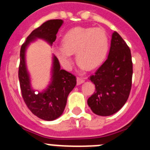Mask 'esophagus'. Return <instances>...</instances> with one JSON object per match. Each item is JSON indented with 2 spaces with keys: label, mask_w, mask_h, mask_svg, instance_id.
Listing matches in <instances>:
<instances>
[{
  "label": "esophagus",
  "mask_w": 150,
  "mask_h": 150,
  "mask_svg": "<svg viewBox=\"0 0 150 150\" xmlns=\"http://www.w3.org/2000/svg\"><path fill=\"white\" fill-rule=\"evenodd\" d=\"M84 81H85V80H84L82 78H80V77L77 78V85L78 86H79V85H81V84L84 83Z\"/></svg>",
  "instance_id": "34e87169"
}]
</instances>
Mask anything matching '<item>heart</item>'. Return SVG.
<instances>
[{
	"instance_id": "obj_1",
	"label": "heart",
	"mask_w": 150,
	"mask_h": 150,
	"mask_svg": "<svg viewBox=\"0 0 150 150\" xmlns=\"http://www.w3.org/2000/svg\"><path fill=\"white\" fill-rule=\"evenodd\" d=\"M109 47V38L103 28L77 27L64 35L62 46L56 47L55 54L66 69H70L75 52L81 69H94L104 62Z\"/></svg>"
}]
</instances>
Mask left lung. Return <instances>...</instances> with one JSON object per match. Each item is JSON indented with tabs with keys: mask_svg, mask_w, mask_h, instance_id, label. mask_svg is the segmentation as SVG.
I'll use <instances>...</instances> for the list:
<instances>
[{
	"mask_svg": "<svg viewBox=\"0 0 150 150\" xmlns=\"http://www.w3.org/2000/svg\"><path fill=\"white\" fill-rule=\"evenodd\" d=\"M132 77L129 47L114 31L106 61L88 79L96 86L94 94L87 102L92 112L101 116H109L120 110L129 96Z\"/></svg>",
	"mask_w": 150,
	"mask_h": 150,
	"instance_id": "1",
	"label": "left lung"
}]
</instances>
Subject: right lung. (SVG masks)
Instances as JSON below:
<instances>
[{
    "mask_svg": "<svg viewBox=\"0 0 150 150\" xmlns=\"http://www.w3.org/2000/svg\"><path fill=\"white\" fill-rule=\"evenodd\" d=\"M63 22L61 19L47 21L28 35L21 47L18 78L22 97L31 112L46 121H53L62 115L68 96L76 86V79L72 74L61 69L59 61L53 54L49 84L42 91L34 89L27 68L26 52L28 46L37 39L44 40L52 46Z\"/></svg>",
    "mask_w": 150,
    "mask_h": 150,
    "instance_id": "obj_1",
    "label": "right lung"
}]
</instances>
